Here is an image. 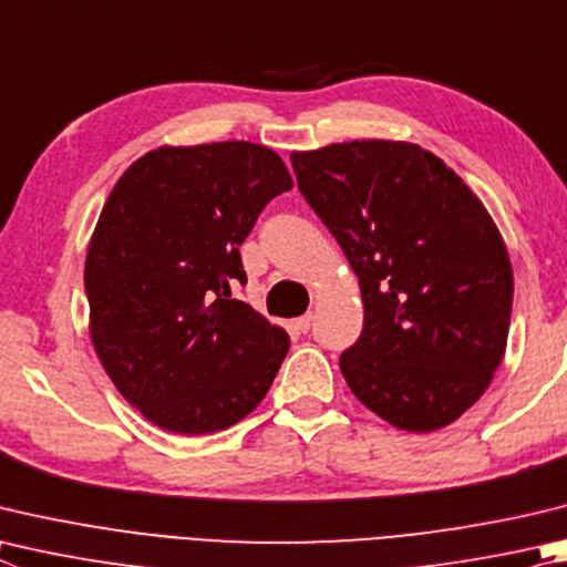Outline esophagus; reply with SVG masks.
Returning <instances> with one entry per match:
<instances>
[{"label": "esophagus", "mask_w": 567, "mask_h": 567, "mask_svg": "<svg viewBox=\"0 0 567 567\" xmlns=\"http://www.w3.org/2000/svg\"><path fill=\"white\" fill-rule=\"evenodd\" d=\"M295 327L300 329L302 334L310 332V327H312V315H302V317H297V319H295Z\"/></svg>", "instance_id": "34e87169"}]
</instances>
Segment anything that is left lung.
<instances>
[{
    "label": "left lung",
    "mask_w": 567,
    "mask_h": 567,
    "mask_svg": "<svg viewBox=\"0 0 567 567\" xmlns=\"http://www.w3.org/2000/svg\"><path fill=\"white\" fill-rule=\"evenodd\" d=\"M290 158L359 277L364 327L339 357L349 389L396 429L449 426L506 352L513 270L496 223L416 143H332Z\"/></svg>",
    "instance_id": "left-lung-1"
}]
</instances>
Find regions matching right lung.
<instances>
[{
    "instance_id": "1",
    "label": "right lung",
    "mask_w": 567,
    "mask_h": 567,
    "mask_svg": "<svg viewBox=\"0 0 567 567\" xmlns=\"http://www.w3.org/2000/svg\"><path fill=\"white\" fill-rule=\"evenodd\" d=\"M282 158L248 141L161 146L113 185L89 243L91 339L121 396L153 424L200 436L265 399L290 337L250 305L240 245L275 195Z\"/></svg>"
}]
</instances>
